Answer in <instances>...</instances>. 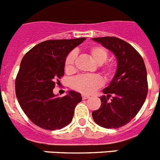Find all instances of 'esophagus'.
I'll return each mask as SVG.
<instances>
[{
	"label": "esophagus",
	"mask_w": 160,
	"mask_h": 160,
	"mask_svg": "<svg viewBox=\"0 0 160 160\" xmlns=\"http://www.w3.org/2000/svg\"><path fill=\"white\" fill-rule=\"evenodd\" d=\"M82 97L83 100H86V99L89 98V96L86 95V94H82Z\"/></svg>",
	"instance_id": "esophagus-1"
}]
</instances>
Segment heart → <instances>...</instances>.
<instances>
[{
	"label": "heart",
	"mask_w": 160,
	"mask_h": 160,
	"mask_svg": "<svg viewBox=\"0 0 160 160\" xmlns=\"http://www.w3.org/2000/svg\"><path fill=\"white\" fill-rule=\"evenodd\" d=\"M87 53L93 62L98 64L100 74L106 80H111L116 73V67L112 62L107 61L108 52L99 45H93L87 49ZM77 55L74 52H70L64 60V70L67 74H73L76 69ZM101 79L97 75H80L71 81V88L82 93L90 94L101 87Z\"/></svg>",
	"instance_id": "obj_1"
}]
</instances>
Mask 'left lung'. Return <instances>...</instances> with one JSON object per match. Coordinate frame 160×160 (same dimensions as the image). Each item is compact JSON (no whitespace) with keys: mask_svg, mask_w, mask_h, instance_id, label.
<instances>
[{"mask_svg":"<svg viewBox=\"0 0 160 160\" xmlns=\"http://www.w3.org/2000/svg\"><path fill=\"white\" fill-rule=\"evenodd\" d=\"M116 56V74L103 90L101 105L92 112L97 124L107 129L123 127L133 119L142 108L148 90L147 71L140 53L127 42L115 37L92 38Z\"/></svg>","mask_w":160,"mask_h":160,"instance_id":"left-lung-1","label":"left lung"}]
</instances>
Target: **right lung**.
I'll use <instances>...</instances> for the list:
<instances>
[{"instance_id":"right-lung-1","label":"right lung","mask_w":160,"mask_h":160,"mask_svg":"<svg viewBox=\"0 0 160 160\" xmlns=\"http://www.w3.org/2000/svg\"><path fill=\"white\" fill-rule=\"evenodd\" d=\"M85 39L45 41L24 55L15 82L16 94L22 110L38 127L60 130L72 120L81 94L71 90L57 97L52 90L64 75L67 55Z\"/></svg>"}]
</instances>
